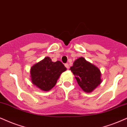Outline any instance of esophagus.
Returning <instances> with one entry per match:
<instances>
[{"label": "esophagus", "instance_id": "obj_1", "mask_svg": "<svg viewBox=\"0 0 127 127\" xmlns=\"http://www.w3.org/2000/svg\"><path fill=\"white\" fill-rule=\"evenodd\" d=\"M65 66H66V68L67 69L69 68V64H65Z\"/></svg>", "mask_w": 127, "mask_h": 127}]
</instances>
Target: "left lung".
<instances>
[{
	"instance_id": "left-lung-1",
	"label": "left lung",
	"mask_w": 127,
	"mask_h": 127,
	"mask_svg": "<svg viewBox=\"0 0 127 127\" xmlns=\"http://www.w3.org/2000/svg\"><path fill=\"white\" fill-rule=\"evenodd\" d=\"M70 70L81 88L87 93L93 91L102 82L99 69L83 57L76 59Z\"/></svg>"
}]
</instances>
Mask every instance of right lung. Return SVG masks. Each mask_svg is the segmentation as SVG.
Listing matches in <instances>:
<instances>
[{"mask_svg": "<svg viewBox=\"0 0 127 127\" xmlns=\"http://www.w3.org/2000/svg\"><path fill=\"white\" fill-rule=\"evenodd\" d=\"M66 70L61 61L52 62L47 56L31 67V80L40 90L49 91L56 85L61 73Z\"/></svg>", "mask_w": 127, "mask_h": 127, "instance_id": "right-lung-1", "label": "right lung"}]
</instances>
